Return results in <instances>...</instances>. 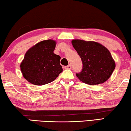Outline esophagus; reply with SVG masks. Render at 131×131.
<instances>
[{"instance_id":"34e87169","label":"esophagus","mask_w":131,"mask_h":131,"mask_svg":"<svg viewBox=\"0 0 131 131\" xmlns=\"http://www.w3.org/2000/svg\"><path fill=\"white\" fill-rule=\"evenodd\" d=\"M71 68H72V66L71 65H69L68 66H65V69H71Z\"/></svg>"}]
</instances>
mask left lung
I'll return each mask as SVG.
<instances>
[{"label": "left lung", "mask_w": 131, "mask_h": 131, "mask_svg": "<svg viewBox=\"0 0 131 131\" xmlns=\"http://www.w3.org/2000/svg\"><path fill=\"white\" fill-rule=\"evenodd\" d=\"M73 47L81 59L82 71L76 73L80 81L89 85L106 82L115 69V62L110 51L95 41L73 40Z\"/></svg>", "instance_id": "obj_1"}]
</instances>
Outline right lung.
Wrapping results in <instances>:
<instances>
[{
  "label": "right lung",
  "instance_id": "1",
  "mask_svg": "<svg viewBox=\"0 0 131 131\" xmlns=\"http://www.w3.org/2000/svg\"><path fill=\"white\" fill-rule=\"evenodd\" d=\"M56 41L47 40L31 47L20 65L21 72L31 84L42 85L52 82L63 71L60 57L53 51Z\"/></svg>",
  "mask_w": 131,
  "mask_h": 131
}]
</instances>
